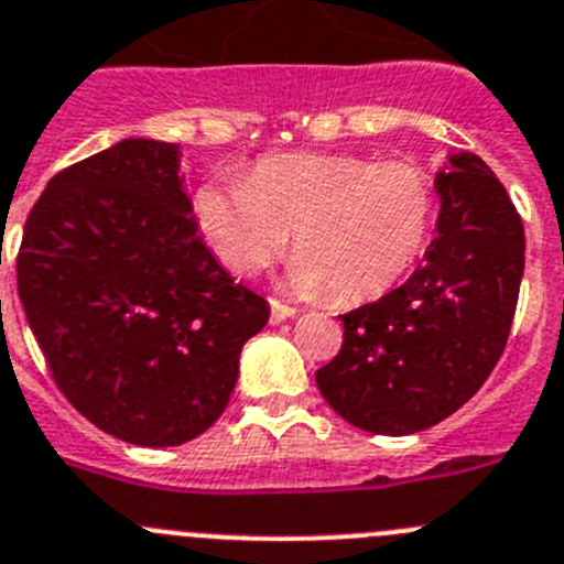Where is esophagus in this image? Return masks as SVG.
I'll return each instance as SVG.
<instances>
[{
	"mask_svg": "<svg viewBox=\"0 0 564 564\" xmlns=\"http://www.w3.org/2000/svg\"><path fill=\"white\" fill-rule=\"evenodd\" d=\"M299 310L291 307V304H282L276 302V299H271V322L279 324V322H288V318H296Z\"/></svg>",
	"mask_w": 564,
	"mask_h": 564,
	"instance_id": "1",
	"label": "esophagus"
}]
</instances>
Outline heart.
Returning <instances> with one entry per match:
<instances>
[{"label": "heart", "mask_w": 564, "mask_h": 564, "mask_svg": "<svg viewBox=\"0 0 564 564\" xmlns=\"http://www.w3.org/2000/svg\"><path fill=\"white\" fill-rule=\"evenodd\" d=\"M193 218L235 273L271 265L291 242L288 288L338 304L383 296L416 265L436 220V189L420 164L364 153H268L242 181H204Z\"/></svg>", "instance_id": "obj_1"}]
</instances>
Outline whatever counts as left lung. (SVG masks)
<instances>
[{"label": "left lung", "mask_w": 564, "mask_h": 564, "mask_svg": "<svg viewBox=\"0 0 564 564\" xmlns=\"http://www.w3.org/2000/svg\"><path fill=\"white\" fill-rule=\"evenodd\" d=\"M433 187L442 209L422 265L340 316V352L316 371L329 408L380 436L420 433L456 413L492 375L518 307L525 237L503 184L462 151Z\"/></svg>", "instance_id": "1"}]
</instances>
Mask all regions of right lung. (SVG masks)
Returning a JSON list of instances; mask_svg holds the SVG:
<instances>
[{
    "label": "right lung",
    "instance_id": "right-lung-1",
    "mask_svg": "<svg viewBox=\"0 0 564 564\" xmlns=\"http://www.w3.org/2000/svg\"><path fill=\"white\" fill-rule=\"evenodd\" d=\"M15 271L58 389L139 447H175L215 425L242 344L271 316L200 240L178 144L159 139H122L53 175Z\"/></svg>",
    "mask_w": 564,
    "mask_h": 564
}]
</instances>
